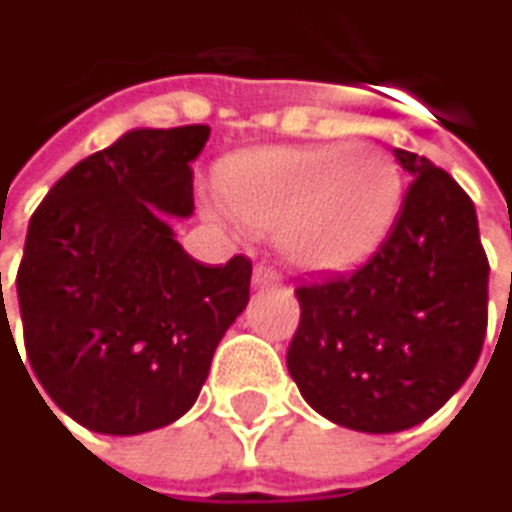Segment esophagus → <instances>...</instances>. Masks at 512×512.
Wrapping results in <instances>:
<instances>
[{
	"mask_svg": "<svg viewBox=\"0 0 512 512\" xmlns=\"http://www.w3.org/2000/svg\"><path fill=\"white\" fill-rule=\"evenodd\" d=\"M251 282H254V288H276L282 282V276L270 264H258V267H254V279Z\"/></svg>",
	"mask_w": 512,
	"mask_h": 512,
	"instance_id": "1",
	"label": "esophagus"
}]
</instances>
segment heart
<instances>
[{
    "label": "heart",
    "mask_w": 512,
    "mask_h": 512,
    "mask_svg": "<svg viewBox=\"0 0 512 512\" xmlns=\"http://www.w3.org/2000/svg\"><path fill=\"white\" fill-rule=\"evenodd\" d=\"M218 194L242 224L273 230L291 264L348 270L390 236L405 173L378 143L264 146L221 161Z\"/></svg>",
    "instance_id": "heart-1"
}]
</instances>
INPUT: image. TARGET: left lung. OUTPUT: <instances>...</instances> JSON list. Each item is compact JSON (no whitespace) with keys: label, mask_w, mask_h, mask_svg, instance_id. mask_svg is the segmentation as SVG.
Segmentation results:
<instances>
[{"label":"left lung","mask_w":512,"mask_h":512,"mask_svg":"<svg viewBox=\"0 0 512 512\" xmlns=\"http://www.w3.org/2000/svg\"><path fill=\"white\" fill-rule=\"evenodd\" d=\"M414 176L390 236L354 273L297 288L288 372L327 420L387 435L429 420L474 372L489 321V261L462 185L396 149Z\"/></svg>","instance_id":"left-lung-1"}]
</instances>
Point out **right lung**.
Returning a JSON list of instances; mask_svg holds the SVG:
<instances>
[{
  "label": "right lung",
  "instance_id": "add662e5",
  "mask_svg": "<svg viewBox=\"0 0 512 512\" xmlns=\"http://www.w3.org/2000/svg\"><path fill=\"white\" fill-rule=\"evenodd\" d=\"M206 137V125L128 131L77 161L29 221L17 270L26 357L56 408L92 432L179 420L248 303L245 254L206 267L161 218L191 215V161ZM0 321L11 333L5 309Z\"/></svg>",
  "mask_w": 512,
  "mask_h": 512
}]
</instances>
